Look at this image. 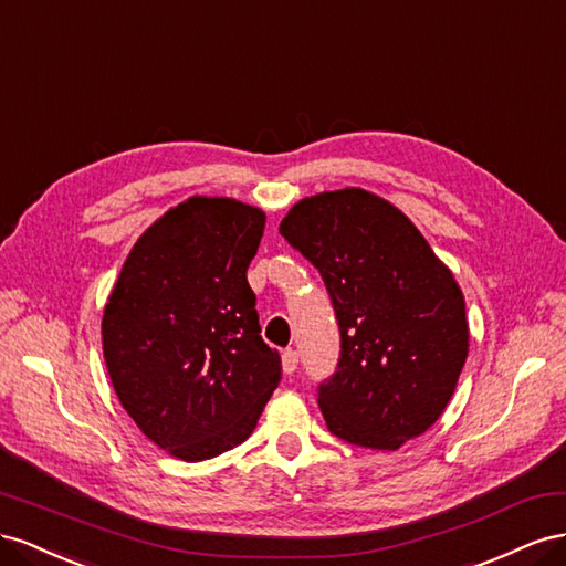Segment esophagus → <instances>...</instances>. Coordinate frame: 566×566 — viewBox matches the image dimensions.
<instances>
[{
  "label": "esophagus",
  "instance_id": "esophagus-1",
  "mask_svg": "<svg viewBox=\"0 0 566 566\" xmlns=\"http://www.w3.org/2000/svg\"><path fill=\"white\" fill-rule=\"evenodd\" d=\"M282 367H284L286 375H294L298 369V350H294V348L284 350L282 353Z\"/></svg>",
  "mask_w": 566,
  "mask_h": 566
}]
</instances>
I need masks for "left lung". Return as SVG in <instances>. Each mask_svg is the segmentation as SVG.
I'll return each instance as SVG.
<instances>
[{
	"label": "left lung",
	"mask_w": 566,
	"mask_h": 566,
	"mask_svg": "<svg viewBox=\"0 0 566 566\" xmlns=\"http://www.w3.org/2000/svg\"><path fill=\"white\" fill-rule=\"evenodd\" d=\"M280 234L319 270L342 332L336 373L317 389L329 431L373 450L424 433L470 353L453 272L406 213L358 187L298 201Z\"/></svg>",
	"instance_id": "1"
}]
</instances>
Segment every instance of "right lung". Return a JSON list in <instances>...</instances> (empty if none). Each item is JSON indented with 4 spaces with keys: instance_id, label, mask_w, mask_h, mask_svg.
Instances as JSON below:
<instances>
[{
    "instance_id": "add662e5",
    "label": "right lung",
    "mask_w": 566,
    "mask_h": 566,
    "mask_svg": "<svg viewBox=\"0 0 566 566\" xmlns=\"http://www.w3.org/2000/svg\"><path fill=\"white\" fill-rule=\"evenodd\" d=\"M263 230L261 208L191 197L137 239L108 296L111 384L172 458L199 462L247 441L280 384L247 280Z\"/></svg>"
}]
</instances>
